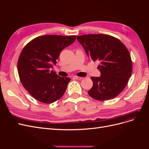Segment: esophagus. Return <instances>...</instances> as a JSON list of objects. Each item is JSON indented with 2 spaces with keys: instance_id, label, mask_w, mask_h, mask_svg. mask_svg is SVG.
Here are the masks:
<instances>
[{
  "instance_id": "1",
  "label": "esophagus",
  "mask_w": 149,
  "mask_h": 149,
  "mask_svg": "<svg viewBox=\"0 0 149 149\" xmlns=\"http://www.w3.org/2000/svg\"><path fill=\"white\" fill-rule=\"evenodd\" d=\"M73 78L76 79H83L82 77H80V76H74Z\"/></svg>"
}]
</instances>
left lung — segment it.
Instances as JSON below:
<instances>
[{
  "mask_svg": "<svg viewBox=\"0 0 149 149\" xmlns=\"http://www.w3.org/2000/svg\"><path fill=\"white\" fill-rule=\"evenodd\" d=\"M87 55L100 61V77L93 82L88 94L94 100L106 101L118 96L127 84L132 71V62L127 48L118 38L106 34L77 36Z\"/></svg>",
  "mask_w": 149,
  "mask_h": 149,
  "instance_id": "left-lung-1",
  "label": "left lung"
}]
</instances>
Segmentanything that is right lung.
<instances>
[{
	"label": "right lung",
	"instance_id": "1",
	"mask_svg": "<svg viewBox=\"0 0 149 149\" xmlns=\"http://www.w3.org/2000/svg\"><path fill=\"white\" fill-rule=\"evenodd\" d=\"M76 35H48L33 39L22 49L17 63L20 81L35 100L50 104L65 94L70 78L50 71L61 52L73 43Z\"/></svg>",
	"mask_w": 149,
	"mask_h": 149
}]
</instances>
